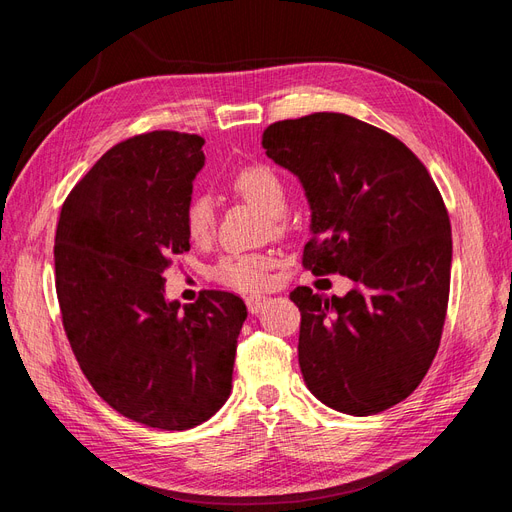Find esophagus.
<instances>
[{
    "mask_svg": "<svg viewBox=\"0 0 512 512\" xmlns=\"http://www.w3.org/2000/svg\"><path fill=\"white\" fill-rule=\"evenodd\" d=\"M245 303H247V309H250V314H260L262 309L267 307L269 297H265V294H250V297L245 299Z\"/></svg>",
    "mask_w": 512,
    "mask_h": 512,
    "instance_id": "34e87169",
    "label": "esophagus"
}]
</instances>
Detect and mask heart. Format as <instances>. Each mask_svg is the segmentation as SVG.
Masks as SVG:
<instances>
[{"label":"heart","mask_w":512,"mask_h":512,"mask_svg":"<svg viewBox=\"0 0 512 512\" xmlns=\"http://www.w3.org/2000/svg\"><path fill=\"white\" fill-rule=\"evenodd\" d=\"M232 190L247 203L256 205L271 218H280L286 211L284 185L271 168L250 166L232 181ZM185 228H188L192 241L203 243L213 235L215 228V207L207 194H196L185 207ZM275 265V258L265 252L254 254H232L224 256L215 265V277L232 288H260L269 282V271Z\"/></svg>","instance_id":"heart-1"}]
</instances>
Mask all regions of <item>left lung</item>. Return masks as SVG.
I'll return each instance as SVG.
<instances>
[{"mask_svg":"<svg viewBox=\"0 0 512 512\" xmlns=\"http://www.w3.org/2000/svg\"><path fill=\"white\" fill-rule=\"evenodd\" d=\"M262 147L312 209L303 267L354 282L346 297L290 292L307 389L354 416L399 404L425 378L446 318L453 239L436 183L399 138L342 113L271 123Z\"/></svg>","mask_w":512,"mask_h":512,"instance_id":"obj_1","label":"left lung"}]
</instances>
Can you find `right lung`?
<instances>
[{"mask_svg": "<svg viewBox=\"0 0 512 512\" xmlns=\"http://www.w3.org/2000/svg\"><path fill=\"white\" fill-rule=\"evenodd\" d=\"M203 145L156 130L108 149L68 194L55 235L61 320L85 378L119 414L166 431L224 406L247 318L232 292L205 290L183 309L164 299V271L190 250Z\"/></svg>", "mask_w": 512, "mask_h": 512, "instance_id": "right-lung-1", "label": "right lung"}]
</instances>
